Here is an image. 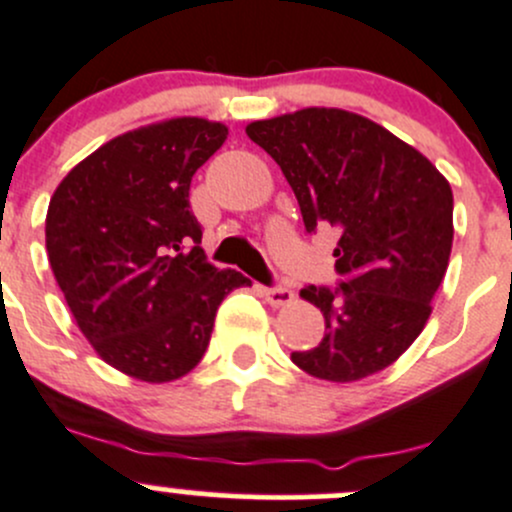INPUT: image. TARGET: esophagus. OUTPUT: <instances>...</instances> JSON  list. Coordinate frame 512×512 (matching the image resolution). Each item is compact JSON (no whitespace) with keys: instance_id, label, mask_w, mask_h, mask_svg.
Returning a JSON list of instances; mask_svg holds the SVG:
<instances>
[{"instance_id":"esophagus-1","label":"esophagus","mask_w":512,"mask_h":512,"mask_svg":"<svg viewBox=\"0 0 512 512\" xmlns=\"http://www.w3.org/2000/svg\"><path fill=\"white\" fill-rule=\"evenodd\" d=\"M265 299L270 301L272 306H289L294 301V292L292 289H284V287H272V289H262Z\"/></svg>"}]
</instances>
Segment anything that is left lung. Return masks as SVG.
Segmentation results:
<instances>
[{"instance_id": "1", "label": "left lung", "mask_w": 512, "mask_h": 512, "mask_svg": "<svg viewBox=\"0 0 512 512\" xmlns=\"http://www.w3.org/2000/svg\"><path fill=\"white\" fill-rule=\"evenodd\" d=\"M247 137L277 161L306 233H341L331 292L299 297L321 309L326 333L292 363L311 378L355 383L395 363L432 316L454 242V193L422 152L378 122L338 107L257 120Z\"/></svg>"}]
</instances>
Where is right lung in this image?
I'll return each instance as SVG.
<instances>
[{
	"label": "right lung",
	"mask_w": 512,
	"mask_h": 512,
	"mask_svg": "<svg viewBox=\"0 0 512 512\" xmlns=\"http://www.w3.org/2000/svg\"><path fill=\"white\" fill-rule=\"evenodd\" d=\"M228 127L171 117L120 134L53 191L46 250L75 324L95 353L142 383H174L201 363L238 270L206 262L188 206L191 179Z\"/></svg>",
	"instance_id": "1"
}]
</instances>
